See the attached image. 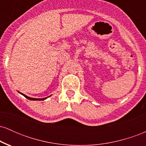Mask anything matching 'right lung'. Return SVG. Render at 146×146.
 Here are the masks:
<instances>
[{"label":"right lung","instance_id":"obj_1","mask_svg":"<svg viewBox=\"0 0 146 146\" xmlns=\"http://www.w3.org/2000/svg\"><path fill=\"white\" fill-rule=\"evenodd\" d=\"M22 95H23V96H25V98H27L28 100H45V99H46V98H42V99H36V98H29V97H27V95H24V94H23V93H21Z\"/></svg>","mask_w":146,"mask_h":146}]
</instances>
